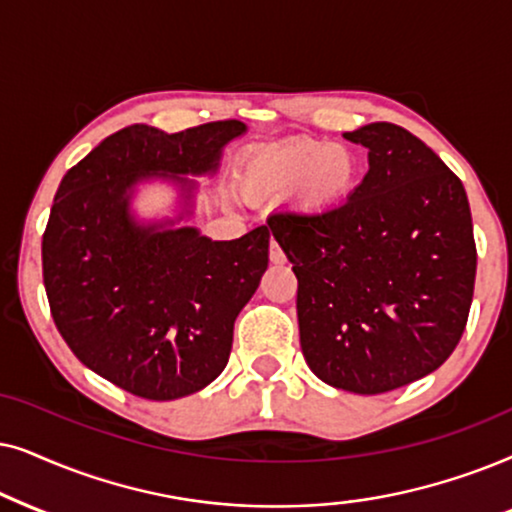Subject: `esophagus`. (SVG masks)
Listing matches in <instances>:
<instances>
[{
    "label": "esophagus",
    "mask_w": 512,
    "mask_h": 512,
    "mask_svg": "<svg viewBox=\"0 0 512 512\" xmlns=\"http://www.w3.org/2000/svg\"><path fill=\"white\" fill-rule=\"evenodd\" d=\"M269 260L274 264H283L285 262V252L281 250V245H278L276 241H271L269 245Z\"/></svg>",
    "instance_id": "1"
}]
</instances>
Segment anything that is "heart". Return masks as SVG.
Instances as JSON below:
<instances>
[{"label": "heart", "instance_id": "obj_1", "mask_svg": "<svg viewBox=\"0 0 512 512\" xmlns=\"http://www.w3.org/2000/svg\"><path fill=\"white\" fill-rule=\"evenodd\" d=\"M358 161L349 147L318 140H292L257 149L241 166V185L248 192H292L306 208L335 206L351 192Z\"/></svg>", "mask_w": 512, "mask_h": 512}]
</instances>
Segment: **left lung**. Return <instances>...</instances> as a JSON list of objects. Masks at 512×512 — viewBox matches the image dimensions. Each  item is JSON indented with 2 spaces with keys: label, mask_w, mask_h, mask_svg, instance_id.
Wrapping results in <instances>:
<instances>
[{
  "label": "left lung",
  "mask_w": 512,
  "mask_h": 512,
  "mask_svg": "<svg viewBox=\"0 0 512 512\" xmlns=\"http://www.w3.org/2000/svg\"><path fill=\"white\" fill-rule=\"evenodd\" d=\"M344 138L370 163L349 199L267 224L297 276L306 365L325 384L377 395L452 356L478 252L466 189L417 135L377 121Z\"/></svg>",
  "instance_id": "1"
}]
</instances>
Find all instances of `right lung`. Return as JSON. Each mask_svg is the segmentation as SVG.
<instances>
[{"mask_svg": "<svg viewBox=\"0 0 512 512\" xmlns=\"http://www.w3.org/2000/svg\"><path fill=\"white\" fill-rule=\"evenodd\" d=\"M245 131L236 119L180 133L126 126L67 170L53 199L42 241L51 316L88 370L138 398H185L220 377L234 320L267 271V224L234 241L180 227L199 187L189 177L215 175ZM152 179L181 189L173 221L134 217L132 196Z\"/></svg>", "mask_w": 512, "mask_h": 512, "instance_id": "obj_1", "label": "right lung"}]
</instances>
